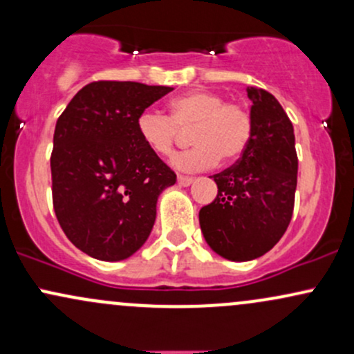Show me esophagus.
Returning a JSON list of instances; mask_svg holds the SVG:
<instances>
[{"label": "esophagus", "instance_id": "obj_1", "mask_svg": "<svg viewBox=\"0 0 354 354\" xmlns=\"http://www.w3.org/2000/svg\"><path fill=\"white\" fill-rule=\"evenodd\" d=\"M194 180L191 176H178V185L181 186H189Z\"/></svg>", "mask_w": 354, "mask_h": 354}]
</instances>
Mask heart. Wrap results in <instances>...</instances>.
Here are the masks:
<instances>
[{"instance_id":"1","label":"heart","mask_w":354,"mask_h":354,"mask_svg":"<svg viewBox=\"0 0 354 354\" xmlns=\"http://www.w3.org/2000/svg\"><path fill=\"white\" fill-rule=\"evenodd\" d=\"M194 146L176 154L171 165L180 171L213 168L219 160L234 161L253 138V116L239 103H226L219 93L193 89L168 103V116L145 109L136 118V133L149 151L171 156L181 131H189Z\"/></svg>"}]
</instances>
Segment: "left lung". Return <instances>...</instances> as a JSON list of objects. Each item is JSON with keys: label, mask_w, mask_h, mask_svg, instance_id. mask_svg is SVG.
<instances>
[{"label": "left lung", "mask_w": 354, "mask_h": 354, "mask_svg": "<svg viewBox=\"0 0 354 354\" xmlns=\"http://www.w3.org/2000/svg\"><path fill=\"white\" fill-rule=\"evenodd\" d=\"M253 138L241 158L213 174L218 194L200 209L211 250L231 261H250L273 248L290 225L298 156L290 118L266 89L250 86Z\"/></svg>", "instance_id": "8db88e82"}]
</instances>
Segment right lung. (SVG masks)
I'll list each match as a JSON object with an SVG mask.
<instances>
[{
  "instance_id": "1",
  "label": "right lung",
  "mask_w": 354,
  "mask_h": 354,
  "mask_svg": "<svg viewBox=\"0 0 354 354\" xmlns=\"http://www.w3.org/2000/svg\"><path fill=\"white\" fill-rule=\"evenodd\" d=\"M173 91L135 81H93L56 121L53 208L78 250L101 261L136 253L151 233L161 191L176 174L141 143L136 118Z\"/></svg>"
}]
</instances>
